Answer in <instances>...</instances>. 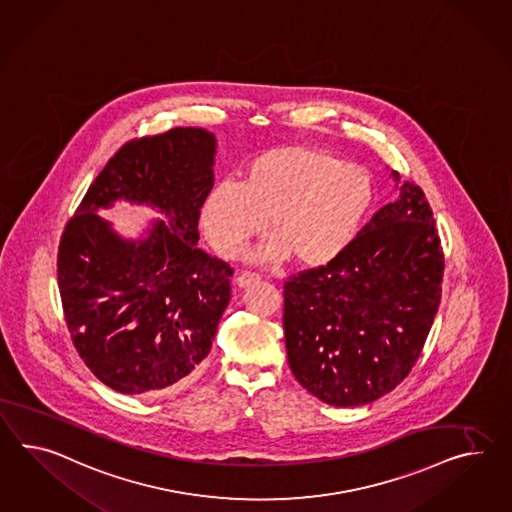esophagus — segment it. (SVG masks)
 I'll list each match as a JSON object with an SVG mask.
<instances>
[{
	"label": "esophagus",
	"instance_id": "34e87169",
	"mask_svg": "<svg viewBox=\"0 0 512 512\" xmlns=\"http://www.w3.org/2000/svg\"><path fill=\"white\" fill-rule=\"evenodd\" d=\"M236 282L237 286L241 289L250 288V286L260 282V276L254 275V273H241V275L237 276Z\"/></svg>",
	"mask_w": 512,
	"mask_h": 512
}]
</instances>
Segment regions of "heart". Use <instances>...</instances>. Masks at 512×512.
<instances>
[{
  "instance_id": "b5f03b06",
  "label": "heart",
  "mask_w": 512,
  "mask_h": 512,
  "mask_svg": "<svg viewBox=\"0 0 512 512\" xmlns=\"http://www.w3.org/2000/svg\"><path fill=\"white\" fill-rule=\"evenodd\" d=\"M373 200L375 182L366 167L315 146H278L250 161L243 184L213 185L200 221L224 256L243 252L269 221L275 237L252 254L254 262L293 256L299 267L319 269L353 243Z\"/></svg>"
}]
</instances>
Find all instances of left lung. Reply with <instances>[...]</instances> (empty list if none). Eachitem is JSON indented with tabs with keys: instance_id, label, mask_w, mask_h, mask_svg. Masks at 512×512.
<instances>
[{
	"instance_id": "left-lung-1",
	"label": "left lung",
	"mask_w": 512,
	"mask_h": 512,
	"mask_svg": "<svg viewBox=\"0 0 512 512\" xmlns=\"http://www.w3.org/2000/svg\"><path fill=\"white\" fill-rule=\"evenodd\" d=\"M347 250L284 284L291 373L334 407L392 392L420 358L442 297L444 254L420 187L401 182Z\"/></svg>"
}]
</instances>
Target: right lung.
I'll return each mask as SVG.
<instances>
[{
	"mask_svg": "<svg viewBox=\"0 0 512 512\" xmlns=\"http://www.w3.org/2000/svg\"><path fill=\"white\" fill-rule=\"evenodd\" d=\"M217 139L174 128L122 146L66 224L57 280L66 325L92 373L120 394L189 379L230 302L228 263L197 247ZM118 199L159 211L144 236L120 237L98 215Z\"/></svg>",
	"mask_w": 512,
	"mask_h": 512,
	"instance_id": "obj_1",
	"label": "right lung"
}]
</instances>
